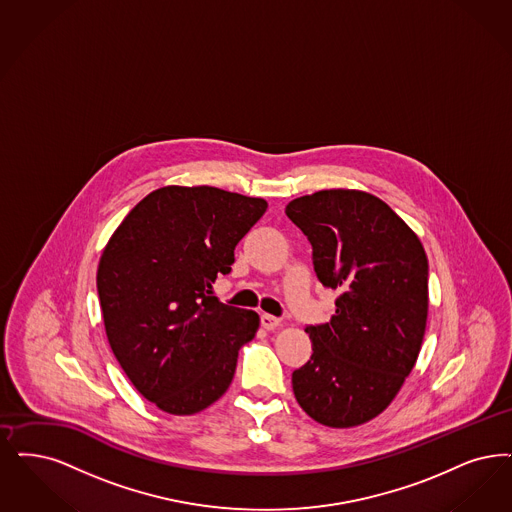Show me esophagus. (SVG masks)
<instances>
[{"instance_id": "obj_1", "label": "esophagus", "mask_w": 512, "mask_h": 512, "mask_svg": "<svg viewBox=\"0 0 512 512\" xmlns=\"http://www.w3.org/2000/svg\"><path fill=\"white\" fill-rule=\"evenodd\" d=\"M261 326L268 329V331H272V329L282 326V320L276 318V316H272V314H261Z\"/></svg>"}]
</instances>
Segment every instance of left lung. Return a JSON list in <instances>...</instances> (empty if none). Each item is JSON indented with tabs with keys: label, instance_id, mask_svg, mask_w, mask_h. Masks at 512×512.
Listing matches in <instances>:
<instances>
[{
	"label": "left lung",
	"instance_id": "left-lung-1",
	"mask_svg": "<svg viewBox=\"0 0 512 512\" xmlns=\"http://www.w3.org/2000/svg\"><path fill=\"white\" fill-rule=\"evenodd\" d=\"M286 215L310 240L320 282L341 291L331 320L305 329L312 356L293 371V394L320 425H364L417 362L429 316L425 247L364 190H318L291 200Z\"/></svg>",
	"mask_w": 512,
	"mask_h": 512
}]
</instances>
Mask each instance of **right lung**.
Here are the masks:
<instances>
[{"mask_svg": "<svg viewBox=\"0 0 512 512\" xmlns=\"http://www.w3.org/2000/svg\"><path fill=\"white\" fill-rule=\"evenodd\" d=\"M266 200L215 186H164L104 246L97 289L110 348L133 387L171 415H194L232 383L255 310L213 297Z\"/></svg>", "mask_w": 512, "mask_h": 512, "instance_id": "obj_1", "label": "right lung"}]
</instances>
